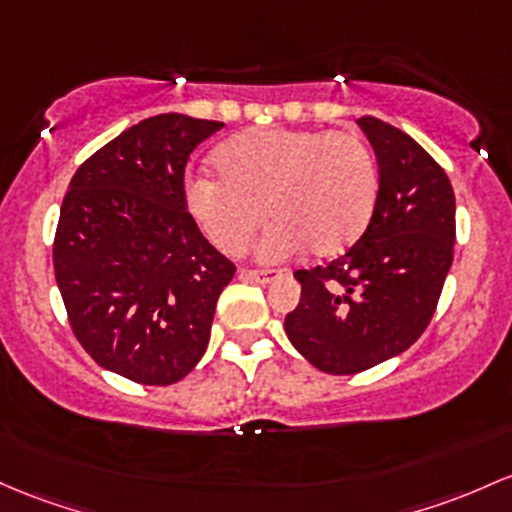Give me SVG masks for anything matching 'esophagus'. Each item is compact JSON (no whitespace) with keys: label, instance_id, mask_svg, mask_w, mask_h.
<instances>
[{"label":"esophagus","instance_id":"34e87169","mask_svg":"<svg viewBox=\"0 0 512 512\" xmlns=\"http://www.w3.org/2000/svg\"><path fill=\"white\" fill-rule=\"evenodd\" d=\"M282 269H240V279H250V282L272 284L274 279L282 277Z\"/></svg>","mask_w":512,"mask_h":512}]
</instances>
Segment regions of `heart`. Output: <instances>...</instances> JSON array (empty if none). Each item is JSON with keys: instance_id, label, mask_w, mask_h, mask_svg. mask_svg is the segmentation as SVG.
<instances>
[{"instance_id": "obj_1", "label": "heart", "mask_w": 512, "mask_h": 512, "mask_svg": "<svg viewBox=\"0 0 512 512\" xmlns=\"http://www.w3.org/2000/svg\"><path fill=\"white\" fill-rule=\"evenodd\" d=\"M218 179L192 177L184 204L228 255L250 245L265 213L262 260H284L311 247L338 255L372 218L379 172L369 145L352 133L257 128L228 138L213 153Z\"/></svg>"}]
</instances>
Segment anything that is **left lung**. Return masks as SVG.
Wrapping results in <instances>:
<instances>
[{"mask_svg": "<svg viewBox=\"0 0 512 512\" xmlns=\"http://www.w3.org/2000/svg\"><path fill=\"white\" fill-rule=\"evenodd\" d=\"M379 165L369 226L330 265L299 269L286 338L325 374H357L401 355L428 328L452 267L454 189L408 133L362 116Z\"/></svg>", "mask_w": 512, "mask_h": 512, "instance_id": "left-lung-1", "label": "left lung"}]
</instances>
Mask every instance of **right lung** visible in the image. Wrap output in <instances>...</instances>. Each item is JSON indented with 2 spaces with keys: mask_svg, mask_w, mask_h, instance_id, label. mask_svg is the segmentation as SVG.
Masks as SVG:
<instances>
[{
  "mask_svg": "<svg viewBox=\"0 0 512 512\" xmlns=\"http://www.w3.org/2000/svg\"><path fill=\"white\" fill-rule=\"evenodd\" d=\"M221 121L160 114L97 150L60 209L53 265L72 333L99 367L148 386L204 357L228 257L184 204V170Z\"/></svg>",
  "mask_w": 512,
  "mask_h": 512,
  "instance_id": "right-lung-1",
  "label": "right lung"
}]
</instances>
